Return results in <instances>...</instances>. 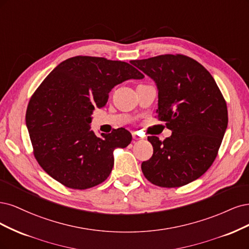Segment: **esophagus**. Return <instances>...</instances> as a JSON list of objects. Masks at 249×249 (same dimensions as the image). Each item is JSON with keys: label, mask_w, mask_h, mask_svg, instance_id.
I'll use <instances>...</instances> for the list:
<instances>
[{"label": "esophagus", "mask_w": 249, "mask_h": 249, "mask_svg": "<svg viewBox=\"0 0 249 249\" xmlns=\"http://www.w3.org/2000/svg\"><path fill=\"white\" fill-rule=\"evenodd\" d=\"M132 138H133L134 140H140V139H142L141 136H140L138 133H136V132H133V133H132Z\"/></svg>", "instance_id": "esophagus-1"}]
</instances>
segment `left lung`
Here are the masks:
<instances>
[{
	"instance_id": "obj_1",
	"label": "left lung",
	"mask_w": 249,
	"mask_h": 249,
	"mask_svg": "<svg viewBox=\"0 0 249 249\" xmlns=\"http://www.w3.org/2000/svg\"><path fill=\"white\" fill-rule=\"evenodd\" d=\"M154 81L159 119L172 135L149 136L153 155L142 163L157 186L179 187L207 172L217 156L228 127V108L213 76L183 54H163L130 62Z\"/></svg>"
}]
</instances>
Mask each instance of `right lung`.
<instances>
[{
	"instance_id": "1",
	"label": "right lung",
	"mask_w": 249,
	"mask_h": 249,
	"mask_svg": "<svg viewBox=\"0 0 249 249\" xmlns=\"http://www.w3.org/2000/svg\"><path fill=\"white\" fill-rule=\"evenodd\" d=\"M143 74L130 64L96 57H73L60 63L30 99L26 125L38 163L66 187L87 189L106 181L114 151L129 145L125 128L98 138L92 114L106 106L113 88Z\"/></svg>"
}]
</instances>
